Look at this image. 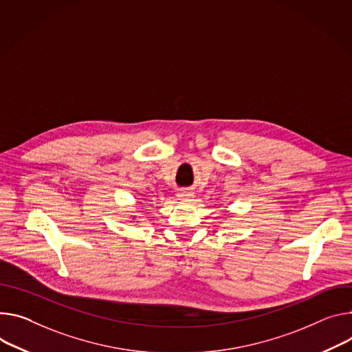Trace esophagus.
<instances>
[{
  "mask_svg": "<svg viewBox=\"0 0 352 352\" xmlns=\"http://www.w3.org/2000/svg\"><path fill=\"white\" fill-rule=\"evenodd\" d=\"M178 197H179L181 201H192L195 198V194H194L192 189L184 188V189H181V192L178 194Z\"/></svg>",
  "mask_w": 352,
  "mask_h": 352,
  "instance_id": "1",
  "label": "esophagus"
}]
</instances>
